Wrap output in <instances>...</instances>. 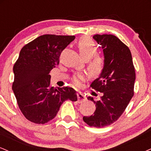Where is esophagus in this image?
Segmentation results:
<instances>
[{
	"mask_svg": "<svg viewBox=\"0 0 151 151\" xmlns=\"http://www.w3.org/2000/svg\"><path fill=\"white\" fill-rule=\"evenodd\" d=\"M77 95L78 98V102H79V103H82V102L86 101V96H84V93L79 92L77 93Z\"/></svg>",
	"mask_w": 151,
	"mask_h": 151,
	"instance_id": "1",
	"label": "esophagus"
}]
</instances>
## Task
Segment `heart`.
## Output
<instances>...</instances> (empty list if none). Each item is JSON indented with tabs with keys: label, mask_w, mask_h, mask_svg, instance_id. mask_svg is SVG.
I'll use <instances>...</instances> for the list:
<instances>
[{
	"label": "heart",
	"mask_w": 151,
	"mask_h": 151,
	"mask_svg": "<svg viewBox=\"0 0 151 151\" xmlns=\"http://www.w3.org/2000/svg\"><path fill=\"white\" fill-rule=\"evenodd\" d=\"M77 47L82 58L89 60L93 56L92 60L89 62V70L93 74H98L101 73L104 67V61L99 55H95L97 52V47L93 40L86 36L81 37L78 40ZM84 79L85 76L84 74L77 73L72 76L71 80L74 86H78L80 85L81 82L84 81Z\"/></svg>",
	"instance_id": "b5f03b06"
}]
</instances>
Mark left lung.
<instances>
[{"label":"left lung","instance_id":"1","mask_svg":"<svg viewBox=\"0 0 151 151\" xmlns=\"http://www.w3.org/2000/svg\"><path fill=\"white\" fill-rule=\"evenodd\" d=\"M93 39L101 45L104 55V67L100 77L91 86L103 93L96 104V111L83 120L89 126L103 128L116 121L134 94L136 72L129 48L113 35H95Z\"/></svg>","mask_w":151,"mask_h":151}]
</instances>
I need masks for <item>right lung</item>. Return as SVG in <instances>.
<instances>
[{
  "label": "right lung",
  "instance_id": "1",
  "mask_svg": "<svg viewBox=\"0 0 151 151\" xmlns=\"http://www.w3.org/2000/svg\"><path fill=\"white\" fill-rule=\"evenodd\" d=\"M74 35H43L25 45L13 66V92L19 109L27 120L44 124L56 116L64 101L77 100L73 88L55 89L50 71L60 63L61 52Z\"/></svg>",
  "mask_w": 151,
  "mask_h": 151
}]
</instances>
